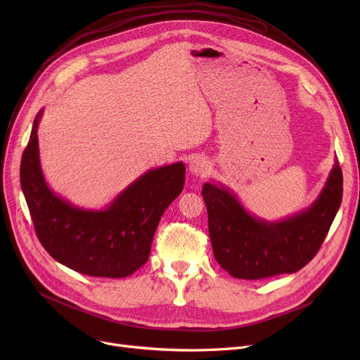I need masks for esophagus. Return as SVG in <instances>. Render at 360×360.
I'll return each mask as SVG.
<instances>
[{
	"mask_svg": "<svg viewBox=\"0 0 360 360\" xmlns=\"http://www.w3.org/2000/svg\"><path fill=\"white\" fill-rule=\"evenodd\" d=\"M190 170H191V174L202 178V176H205L207 174H209L210 162L207 160L205 158H201V156L193 158L191 162H190Z\"/></svg>",
	"mask_w": 360,
	"mask_h": 360,
	"instance_id": "obj_1",
	"label": "esophagus"
}]
</instances>
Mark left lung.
I'll return each instance as SVG.
<instances>
[{
  "instance_id": "1",
  "label": "left lung",
  "mask_w": 360,
  "mask_h": 360,
  "mask_svg": "<svg viewBox=\"0 0 360 360\" xmlns=\"http://www.w3.org/2000/svg\"><path fill=\"white\" fill-rule=\"evenodd\" d=\"M343 197L338 160L308 209L280 220L261 219L245 209L220 182H205L202 198L216 261L235 278L259 280L292 274L315 257Z\"/></svg>"
}]
</instances>
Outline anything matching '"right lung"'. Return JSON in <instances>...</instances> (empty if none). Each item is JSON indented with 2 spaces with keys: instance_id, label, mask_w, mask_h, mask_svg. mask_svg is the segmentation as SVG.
I'll list each match as a JSON object with an SVG mask.
<instances>
[{
  "instance_id": "1",
  "label": "right lung",
  "mask_w": 360,
  "mask_h": 360,
  "mask_svg": "<svg viewBox=\"0 0 360 360\" xmlns=\"http://www.w3.org/2000/svg\"><path fill=\"white\" fill-rule=\"evenodd\" d=\"M37 113L20 165V184L37 238L63 266L122 278L144 266L162 214L181 193L185 165L148 169L102 209L74 205L48 185L39 158Z\"/></svg>"
}]
</instances>
